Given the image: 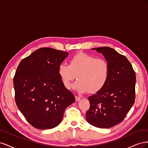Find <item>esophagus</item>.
Masks as SVG:
<instances>
[{"instance_id":"34e87169","label":"esophagus","mask_w":148,"mask_h":148,"mask_svg":"<svg viewBox=\"0 0 148 148\" xmlns=\"http://www.w3.org/2000/svg\"><path fill=\"white\" fill-rule=\"evenodd\" d=\"M80 99H81V97H79V96H75V100L76 101H79Z\"/></svg>"}]
</instances>
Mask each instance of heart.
<instances>
[{"label": "heart", "mask_w": 148, "mask_h": 148, "mask_svg": "<svg viewBox=\"0 0 148 148\" xmlns=\"http://www.w3.org/2000/svg\"><path fill=\"white\" fill-rule=\"evenodd\" d=\"M58 75L64 86L70 89L71 82L77 77L78 79L74 88L80 92L96 93L104 87L109 75L107 62L84 52H79L70 60V64H60Z\"/></svg>", "instance_id": "b5f03b06"}]
</instances>
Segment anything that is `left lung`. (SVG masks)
I'll return each mask as SVG.
<instances>
[{
    "mask_svg": "<svg viewBox=\"0 0 148 148\" xmlns=\"http://www.w3.org/2000/svg\"><path fill=\"white\" fill-rule=\"evenodd\" d=\"M102 53L109 66L107 82L101 90L88 97V122L109 128L123 120L135 100L136 74L127 57L109 47L93 48Z\"/></svg>",
    "mask_w": 148,
    "mask_h": 148,
    "instance_id": "1",
    "label": "left lung"
}]
</instances>
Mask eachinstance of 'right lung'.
<instances>
[{"label":"right lung","instance_id":"obj_1","mask_svg":"<svg viewBox=\"0 0 148 148\" xmlns=\"http://www.w3.org/2000/svg\"><path fill=\"white\" fill-rule=\"evenodd\" d=\"M69 53L40 48L22 60L13 77L16 106L36 128L51 129L61 122L65 109L75 101L58 75Z\"/></svg>","mask_w":148,"mask_h":148}]
</instances>
